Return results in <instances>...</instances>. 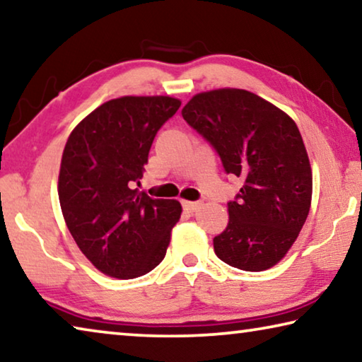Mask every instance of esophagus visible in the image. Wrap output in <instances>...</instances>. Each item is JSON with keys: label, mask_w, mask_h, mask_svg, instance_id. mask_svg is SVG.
Here are the masks:
<instances>
[{"label": "esophagus", "mask_w": 362, "mask_h": 362, "mask_svg": "<svg viewBox=\"0 0 362 362\" xmlns=\"http://www.w3.org/2000/svg\"><path fill=\"white\" fill-rule=\"evenodd\" d=\"M183 209L187 212H194L199 208V203H194V202H183Z\"/></svg>", "instance_id": "esophagus-1"}]
</instances>
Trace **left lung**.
I'll return each instance as SVG.
<instances>
[{
	"instance_id": "left-lung-1",
	"label": "left lung",
	"mask_w": 362,
	"mask_h": 362,
	"mask_svg": "<svg viewBox=\"0 0 362 362\" xmlns=\"http://www.w3.org/2000/svg\"><path fill=\"white\" fill-rule=\"evenodd\" d=\"M182 116L208 140L227 174L243 182L228 203L214 251L228 266L261 272L280 262L311 208L313 170L295 120L240 88L194 95Z\"/></svg>"
}]
</instances>
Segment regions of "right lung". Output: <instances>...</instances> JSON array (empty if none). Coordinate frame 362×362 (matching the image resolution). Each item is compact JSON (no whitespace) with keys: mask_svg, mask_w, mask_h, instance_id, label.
<instances>
[{"mask_svg":"<svg viewBox=\"0 0 362 362\" xmlns=\"http://www.w3.org/2000/svg\"><path fill=\"white\" fill-rule=\"evenodd\" d=\"M180 105L172 96L109 100L66 141L57 180L62 216L80 251L109 277L145 275L168 251L182 206L135 185L158 130Z\"/></svg>","mask_w":362,"mask_h":362,"instance_id":"1","label":"right lung"}]
</instances>
